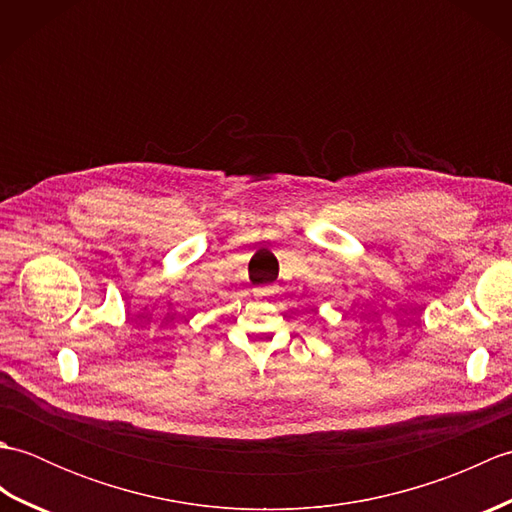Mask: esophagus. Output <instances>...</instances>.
Masks as SVG:
<instances>
[{"mask_svg":"<svg viewBox=\"0 0 512 512\" xmlns=\"http://www.w3.org/2000/svg\"><path fill=\"white\" fill-rule=\"evenodd\" d=\"M270 292H273V290H262V292H259V295L266 297V295H270Z\"/></svg>","mask_w":512,"mask_h":512,"instance_id":"1","label":"esophagus"}]
</instances>
